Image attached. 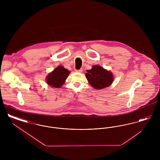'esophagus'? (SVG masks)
Here are the masks:
<instances>
[{"instance_id": "1", "label": "esophagus", "mask_w": 160, "mask_h": 160, "mask_svg": "<svg viewBox=\"0 0 160 160\" xmlns=\"http://www.w3.org/2000/svg\"><path fill=\"white\" fill-rule=\"evenodd\" d=\"M76 71L77 72H80V73H81V72H83V69H78V70H76Z\"/></svg>"}]
</instances>
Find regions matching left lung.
Returning <instances> with one entry per match:
<instances>
[{"label":"left lung","mask_w":160,"mask_h":160,"mask_svg":"<svg viewBox=\"0 0 160 160\" xmlns=\"http://www.w3.org/2000/svg\"><path fill=\"white\" fill-rule=\"evenodd\" d=\"M85 76L89 83L95 89H102L113 83L114 77L110 71L99 65H93L91 69L87 70Z\"/></svg>","instance_id":"8db88e82"}]
</instances>
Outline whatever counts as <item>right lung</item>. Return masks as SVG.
I'll return each mask as SVG.
<instances>
[{
	"mask_svg": "<svg viewBox=\"0 0 160 160\" xmlns=\"http://www.w3.org/2000/svg\"><path fill=\"white\" fill-rule=\"evenodd\" d=\"M70 71L63 67L59 65L46 77V83L53 88H59L65 83Z\"/></svg>",
	"mask_w": 160,
	"mask_h": 160,
	"instance_id": "1",
	"label": "right lung"
}]
</instances>
